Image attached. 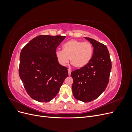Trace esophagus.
Segmentation results:
<instances>
[{
    "label": "esophagus",
    "instance_id": "34e87169",
    "mask_svg": "<svg viewBox=\"0 0 132 132\" xmlns=\"http://www.w3.org/2000/svg\"><path fill=\"white\" fill-rule=\"evenodd\" d=\"M68 74H69V75H70V74H71V70L68 69Z\"/></svg>",
    "mask_w": 132,
    "mask_h": 132
}]
</instances>
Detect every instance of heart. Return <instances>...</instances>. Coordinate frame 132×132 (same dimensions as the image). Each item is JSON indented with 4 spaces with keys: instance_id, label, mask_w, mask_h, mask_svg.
Instances as JSON below:
<instances>
[{
    "instance_id": "1",
    "label": "heart",
    "mask_w": 132,
    "mask_h": 132,
    "mask_svg": "<svg viewBox=\"0 0 132 132\" xmlns=\"http://www.w3.org/2000/svg\"><path fill=\"white\" fill-rule=\"evenodd\" d=\"M94 52L93 45L89 42L71 39L63 45V51L58 50L55 56L59 63L65 65L70 62L76 68H81L89 63Z\"/></svg>"
}]
</instances>
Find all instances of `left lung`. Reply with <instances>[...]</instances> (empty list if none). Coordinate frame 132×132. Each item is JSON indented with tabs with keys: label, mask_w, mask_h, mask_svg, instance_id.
<instances>
[{
	"label": "left lung",
	"mask_w": 132,
	"mask_h": 132,
	"mask_svg": "<svg viewBox=\"0 0 132 132\" xmlns=\"http://www.w3.org/2000/svg\"><path fill=\"white\" fill-rule=\"evenodd\" d=\"M94 47L89 63L71 73L73 79L72 91L74 97L89 102L98 97L109 84L112 64L106 45L89 37H85Z\"/></svg>",
	"instance_id": "1"
}]
</instances>
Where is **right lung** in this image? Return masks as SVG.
<instances>
[{
	"label": "right lung",
	"instance_id": "1",
	"mask_svg": "<svg viewBox=\"0 0 132 132\" xmlns=\"http://www.w3.org/2000/svg\"><path fill=\"white\" fill-rule=\"evenodd\" d=\"M64 36L39 35L22 49L19 73L27 93L36 101L47 102L56 96L68 76V68L59 63L56 49Z\"/></svg>",
	"mask_w": 132,
	"mask_h": 132
}]
</instances>
